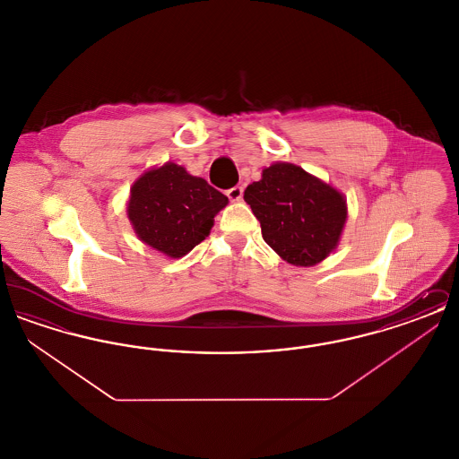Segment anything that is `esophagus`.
Returning a JSON list of instances; mask_svg holds the SVG:
<instances>
[{
	"label": "esophagus",
	"instance_id": "obj_1",
	"mask_svg": "<svg viewBox=\"0 0 459 459\" xmlns=\"http://www.w3.org/2000/svg\"><path fill=\"white\" fill-rule=\"evenodd\" d=\"M227 196H229L230 201H240V197H242V187L236 186V187L229 189V191H227Z\"/></svg>",
	"mask_w": 459,
	"mask_h": 459
}]
</instances>
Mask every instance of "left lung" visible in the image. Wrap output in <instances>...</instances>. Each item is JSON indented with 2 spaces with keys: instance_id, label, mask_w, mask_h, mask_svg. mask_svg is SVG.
Listing matches in <instances>:
<instances>
[{
  "instance_id": "1",
  "label": "left lung",
  "mask_w": 459,
  "mask_h": 459,
  "mask_svg": "<svg viewBox=\"0 0 459 459\" xmlns=\"http://www.w3.org/2000/svg\"><path fill=\"white\" fill-rule=\"evenodd\" d=\"M264 242L287 263L313 266L337 247L348 206L324 180L292 163H273L244 191Z\"/></svg>"
}]
</instances>
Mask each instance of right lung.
<instances>
[{
	"label": "right lung",
	"instance_id": "right-lung-1",
	"mask_svg": "<svg viewBox=\"0 0 459 459\" xmlns=\"http://www.w3.org/2000/svg\"><path fill=\"white\" fill-rule=\"evenodd\" d=\"M229 197L172 161L141 175L127 215L137 238L169 258H182L206 239Z\"/></svg>",
	"mask_w": 459,
	"mask_h": 459
}]
</instances>
